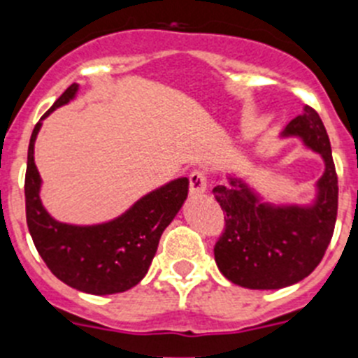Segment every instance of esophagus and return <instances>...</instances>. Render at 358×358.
Here are the masks:
<instances>
[{
    "label": "esophagus",
    "instance_id": "esophagus-1",
    "mask_svg": "<svg viewBox=\"0 0 358 358\" xmlns=\"http://www.w3.org/2000/svg\"><path fill=\"white\" fill-rule=\"evenodd\" d=\"M189 194L192 195H201L206 192L208 186V173L202 169H195L194 172L189 173Z\"/></svg>",
    "mask_w": 358,
    "mask_h": 358
}]
</instances>
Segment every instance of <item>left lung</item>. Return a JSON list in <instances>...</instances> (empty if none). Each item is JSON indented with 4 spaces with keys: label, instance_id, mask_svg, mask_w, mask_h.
<instances>
[{
    "label": "left lung",
    "instance_id": "left-lung-1",
    "mask_svg": "<svg viewBox=\"0 0 358 358\" xmlns=\"http://www.w3.org/2000/svg\"><path fill=\"white\" fill-rule=\"evenodd\" d=\"M283 136H299L324 159L312 206L265 204L235 177L213 188L226 220L215 243V262L227 280L245 289H283L301 281L322 260L335 229L339 185L322 120L305 106Z\"/></svg>",
    "mask_w": 358,
    "mask_h": 358
}]
</instances>
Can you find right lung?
<instances>
[{
  "label": "right lung",
  "mask_w": 358,
  "mask_h": 358,
  "mask_svg": "<svg viewBox=\"0 0 358 358\" xmlns=\"http://www.w3.org/2000/svg\"><path fill=\"white\" fill-rule=\"evenodd\" d=\"M77 90V84L69 85L43 118L68 103ZM41 120L31 132L24 176L27 224L37 252L59 280L80 292L106 296L132 289L147 274L163 231L188 197V179L181 177L154 189L110 222L96 226L57 222L41 204V176L34 163Z\"/></svg>",
  "instance_id": "1"
}]
</instances>
